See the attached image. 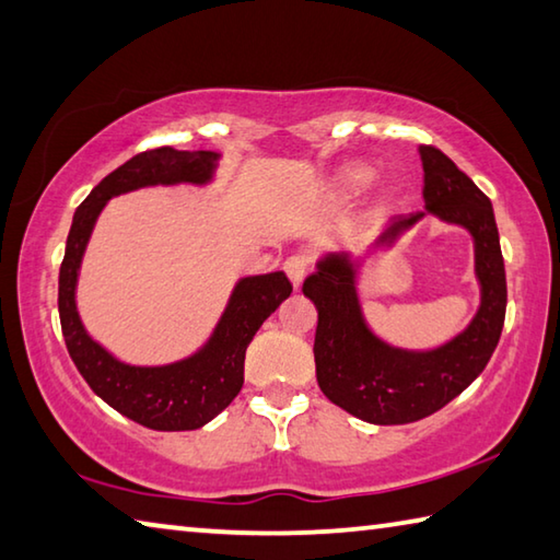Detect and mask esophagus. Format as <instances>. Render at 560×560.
Here are the masks:
<instances>
[{"instance_id":"34e87169","label":"esophagus","mask_w":560,"mask_h":560,"mask_svg":"<svg viewBox=\"0 0 560 560\" xmlns=\"http://www.w3.org/2000/svg\"><path fill=\"white\" fill-rule=\"evenodd\" d=\"M282 268H285L292 285L300 288L302 280H305V275L310 272V258H307V255H290Z\"/></svg>"}]
</instances>
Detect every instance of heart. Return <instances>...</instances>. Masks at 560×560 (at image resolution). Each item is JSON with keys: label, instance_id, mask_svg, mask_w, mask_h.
<instances>
[{"label": "heart", "instance_id": "obj_1", "mask_svg": "<svg viewBox=\"0 0 560 560\" xmlns=\"http://www.w3.org/2000/svg\"><path fill=\"white\" fill-rule=\"evenodd\" d=\"M374 176H376V172L371 170V166H366V164L347 166V170L339 174V182H337L339 184V191L347 194V196L364 194L369 186H371V182H374Z\"/></svg>", "mask_w": 560, "mask_h": 560}]
</instances>
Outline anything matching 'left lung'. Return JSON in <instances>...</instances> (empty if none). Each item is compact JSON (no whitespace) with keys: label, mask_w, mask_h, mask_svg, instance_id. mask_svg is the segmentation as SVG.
I'll use <instances>...</instances> for the list:
<instances>
[{"label":"left lung","mask_w":560,"mask_h":560,"mask_svg":"<svg viewBox=\"0 0 560 560\" xmlns=\"http://www.w3.org/2000/svg\"><path fill=\"white\" fill-rule=\"evenodd\" d=\"M425 211L390 219L374 248L394 245L425 213L463 225L475 241L479 280L477 315L465 331L430 351L386 345L369 329L357 292L359 260L327 253L302 285L317 307V384L331 404L374 425H404L433 416L482 374L499 345L506 315V275L492 201L455 162L435 147L420 144Z\"/></svg>","instance_id":"8db88e82"}]
</instances>
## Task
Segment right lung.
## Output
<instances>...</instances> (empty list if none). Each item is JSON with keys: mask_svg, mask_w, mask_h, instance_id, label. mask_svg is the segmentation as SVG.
I'll return each instance as SVG.
<instances>
[{"mask_svg": "<svg viewBox=\"0 0 560 560\" xmlns=\"http://www.w3.org/2000/svg\"><path fill=\"white\" fill-rule=\"evenodd\" d=\"M215 162L219 154L209 150L186 152L160 147L135 154L117 166L75 209L58 272L61 331L68 354L85 384L117 413L166 433L206 425L238 396L245 349L262 322L280 307L282 300L290 298L292 285L288 275L278 270L235 282L219 325L196 354L164 366H130L115 359L85 331L75 307L78 270L97 215L113 196L156 184H209Z\"/></svg>", "mask_w": 560, "mask_h": 560, "instance_id": "obj_1", "label": "right lung"}]
</instances>
